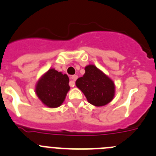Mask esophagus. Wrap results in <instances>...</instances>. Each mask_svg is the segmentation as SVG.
Here are the masks:
<instances>
[{"label":"esophagus","instance_id":"esophagus-1","mask_svg":"<svg viewBox=\"0 0 156 156\" xmlns=\"http://www.w3.org/2000/svg\"><path fill=\"white\" fill-rule=\"evenodd\" d=\"M77 77L78 76H77L76 75H73L72 76H70V79H71V81H70L69 83L70 87H74V85H75V81L76 80Z\"/></svg>","mask_w":156,"mask_h":156}]
</instances>
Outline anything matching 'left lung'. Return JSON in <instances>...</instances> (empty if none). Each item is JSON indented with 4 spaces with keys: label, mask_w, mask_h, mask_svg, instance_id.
Segmentation results:
<instances>
[{
    "label": "left lung",
    "mask_w": 156,
    "mask_h": 156,
    "mask_svg": "<svg viewBox=\"0 0 156 156\" xmlns=\"http://www.w3.org/2000/svg\"><path fill=\"white\" fill-rule=\"evenodd\" d=\"M76 85L84 94L88 101L95 106L109 103L115 94L113 81L93 65L85 67L84 75L76 80Z\"/></svg>",
    "instance_id": "obj_1"
}]
</instances>
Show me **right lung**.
<instances>
[{
	"label": "right lung",
	"instance_id": "1",
	"mask_svg": "<svg viewBox=\"0 0 156 156\" xmlns=\"http://www.w3.org/2000/svg\"><path fill=\"white\" fill-rule=\"evenodd\" d=\"M69 80L66 74L51 69L38 81L36 93L45 105L57 108L62 104L69 90Z\"/></svg>",
	"mask_w": 156,
	"mask_h": 156
}]
</instances>
